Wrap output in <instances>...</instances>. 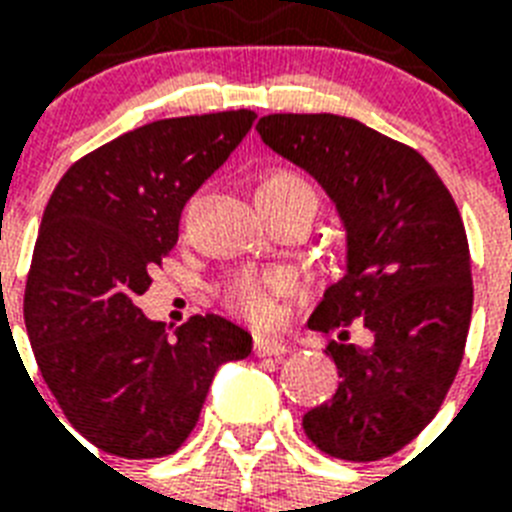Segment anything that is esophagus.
Wrapping results in <instances>:
<instances>
[{
    "mask_svg": "<svg viewBox=\"0 0 512 512\" xmlns=\"http://www.w3.org/2000/svg\"><path fill=\"white\" fill-rule=\"evenodd\" d=\"M255 353L257 356H284L289 353V345L276 337H255Z\"/></svg>",
    "mask_w": 512,
    "mask_h": 512,
    "instance_id": "esophagus-1",
    "label": "esophagus"
}]
</instances>
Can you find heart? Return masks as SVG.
<instances>
[{"mask_svg":"<svg viewBox=\"0 0 512 512\" xmlns=\"http://www.w3.org/2000/svg\"><path fill=\"white\" fill-rule=\"evenodd\" d=\"M257 196L263 199H289V196H311L316 199V188L308 180H303L295 172L279 170L265 177ZM292 287V279L287 273L271 271V273H239L228 281L225 287V300L233 311H239L244 319L255 321V324H271L279 313L276 297Z\"/></svg>","mask_w":512,"mask_h":512,"instance_id":"1","label":"heart"}]
</instances>
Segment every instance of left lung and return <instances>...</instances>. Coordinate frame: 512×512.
<instances>
[{
    "label": "left lung",
    "instance_id": "obj_1",
    "mask_svg": "<svg viewBox=\"0 0 512 512\" xmlns=\"http://www.w3.org/2000/svg\"><path fill=\"white\" fill-rule=\"evenodd\" d=\"M257 132L319 180L345 231L342 279L308 319L337 335L327 353L342 380L303 417L305 436L337 460H382L436 417L460 369L473 311L462 217L414 148L356 119L271 114ZM353 318L373 335L366 349L347 342Z\"/></svg>",
    "mask_w": 512,
    "mask_h": 512
}]
</instances>
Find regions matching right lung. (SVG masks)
I'll return each mask as SVG.
<instances>
[{"label":"right lung","mask_w":512,"mask_h":512,"mask_svg":"<svg viewBox=\"0 0 512 512\" xmlns=\"http://www.w3.org/2000/svg\"><path fill=\"white\" fill-rule=\"evenodd\" d=\"M255 119L241 108L143 124L79 159L47 201L26 332L63 414L106 454L177 452L217 369L252 353V335L223 316H193L170 337L135 300L175 247L185 201Z\"/></svg>","instance_id":"1"}]
</instances>
